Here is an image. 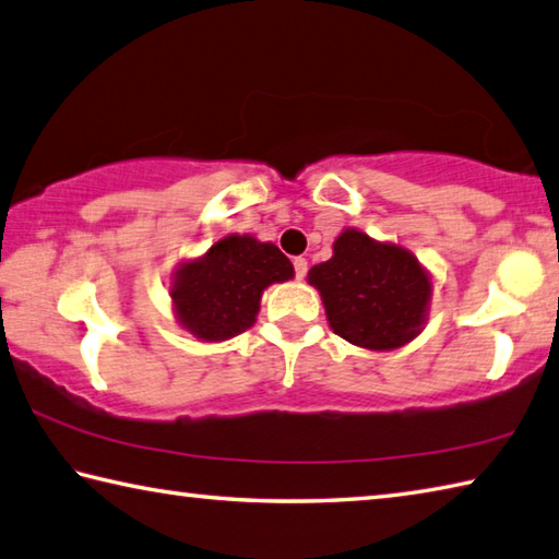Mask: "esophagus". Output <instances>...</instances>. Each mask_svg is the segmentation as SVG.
Instances as JSON below:
<instances>
[{
    "mask_svg": "<svg viewBox=\"0 0 559 559\" xmlns=\"http://www.w3.org/2000/svg\"><path fill=\"white\" fill-rule=\"evenodd\" d=\"M293 269H296V278H306V273H308V261L302 259V257H296L293 259Z\"/></svg>",
    "mask_w": 559,
    "mask_h": 559,
    "instance_id": "esophagus-1",
    "label": "esophagus"
}]
</instances>
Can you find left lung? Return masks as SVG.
<instances>
[{
    "mask_svg": "<svg viewBox=\"0 0 559 559\" xmlns=\"http://www.w3.org/2000/svg\"><path fill=\"white\" fill-rule=\"evenodd\" d=\"M308 281L320 290L334 334L364 349H399L418 337L428 318V271L408 249L359 229H344L332 259L312 266Z\"/></svg>",
    "mask_w": 559,
    "mask_h": 559,
    "instance_id": "obj_1",
    "label": "left lung"
}]
</instances>
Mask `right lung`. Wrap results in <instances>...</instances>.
Masks as SVG:
<instances>
[{"mask_svg":"<svg viewBox=\"0 0 559 559\" xmlns=\"http://www.w3.org/2000/svg\"><path fill=\"white\" fill-rule=\"evenodd\" d=\"M293 273V263L276 245L229 235L205 257L180 263L168 293L180 328L202 342H222L249 330L263 290Z\"/></svg>","mask_w":559,"mask_h":559,"instance_id":"1","label":"right lung"}]
</instances>
